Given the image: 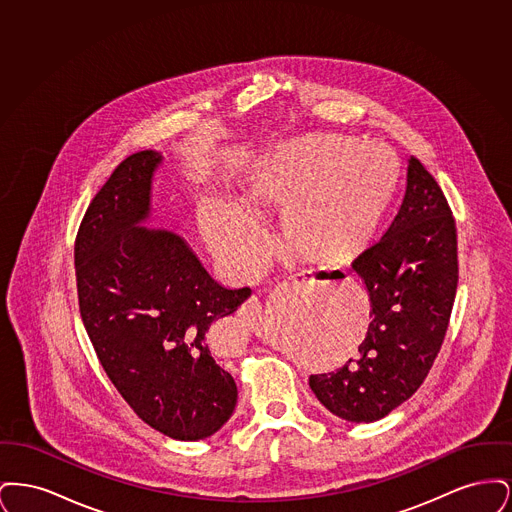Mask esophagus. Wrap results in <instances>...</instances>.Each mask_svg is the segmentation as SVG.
<instances>
[{
    "label": "esophagus",
    "mask_w": 512,
    "mask_h": 512,
    "mask_svg": "<svg viewBox=\"0 0 512 512\" xmlns=\"http://www.w3.org/2000/svg\"><path fill=\"white\" fill-rule=\"evenodd\" d=\"M288 280H290V284L303 286V284H307V282L313 280V272H311V270H299V272L292 274ZM259 313H261V299H259L257 295L247 297L244 303H242V307H240V315H242V317H255V315H259Z\"/></svg>",
    "instance_id": "34e87169"
}]
</instances>
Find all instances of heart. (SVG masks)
Instances as JSON below:
<instances>
[{
	"label": "heart",
	"mask_w": 512,
	"mask_h": 512,
	"mask_svg": "<svg viewBox=\"0 0 512 512\" xmlns=\"http://www.w3.org/2000/svg\"><path fill=\"white\" fill-rule=\"evenodd\" d=\"M395 176L390 151L376 142L309 136L274 153L247 190L253 205H284V230L301 251L326 257L361 244L372 232ZM207 238L238 267L263 255V228L240 205L209 201L201 211Z\"/></svg>",
	"instance_id": "1"
}]
</instances>
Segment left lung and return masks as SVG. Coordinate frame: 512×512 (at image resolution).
I'll return each instance as SVG.
<instances>
[{"label": "left lung", "mask_w": 512, "mask_h": 512, "mask_svg": "<svg viewBox=\"0 0 512 512\" xmlns=\"http://www.w3.org/2000/svg\"><path fill=\"white\" fill-rule=\"evenodd\" d=\"M370 295L357 359L311 374L318 401L349 422H374L422 386L445 338L459 282L457 226L434 176L411 157L401 205L355 257Z\"/></svg>", "instance_id": "8db88e82"}]
</instances>
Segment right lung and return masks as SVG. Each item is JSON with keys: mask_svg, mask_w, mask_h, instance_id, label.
Segmentation results:
<instances>
[{"mask_svg": "<svg viewBox=\"0 0 512 512\" xmlns=\"http://www.w3.org/2000/svg\"><path fill=\"white\" fill-rule=\"evenodd\" d=\"M161 159L132 153L92 199L74 242L78 307L130 409L169 438L197 441L234 413L238 388L209 336L251 290L222 288L180 236L138 226Z\"/></svg>", "mask_w": 512, "mask_h": 512, "instance_id": "1", "label": "right lung"}]
</instances>
